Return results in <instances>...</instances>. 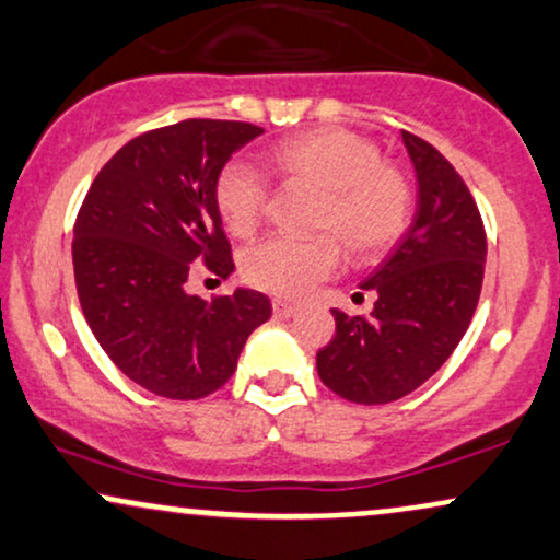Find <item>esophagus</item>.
<instances>
[{
  "instance_id": "1",
  "label": "esophagus",
  "mask_w": 560,
  "mask_h": 560,
  "mask_svg": "<svg viewBox=\"0 0 560 560\" xmlns=\"http://www.w3.org/2000/svg\"><path fill=\"white\" fill-rule=\"evenodd\" d=\"M298 313H300V307L292 305V302L273 300V315H279V318H294Z\"/></svg>"
}]
</instances>
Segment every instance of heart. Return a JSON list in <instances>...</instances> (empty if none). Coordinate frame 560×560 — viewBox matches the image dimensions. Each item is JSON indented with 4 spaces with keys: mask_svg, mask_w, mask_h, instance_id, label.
<instances>
[{
    "mask_svg": "<svg viewBox=\"0 0 560 560\" xmlns=\"http://www.w3.org/2000/svg\"><path fill=\"white\" fill-rule=\"evenodd\" d=\"M273 166L289 182L323 192L315 229L345 242L354 258H375L401 237L409 224L412 195L399 170L383 164L381 148L362 135L323 127L287 140L273 151ZM266 174L253 161L237 159L215 182V206L234 237L258 229L266 208ZM334 237H268L242 255L247 284L279 298H305L339 268Z\"/></svg>",
    "mask_w": 560,
    "mask_h": 560,
    "instance_id": "obj_1",
    "label": "heart"
}]
</instances>
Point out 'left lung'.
I'll return each instance as SVG.
<instances>
[{"instance_id": "obj_1", "label": "left lung", "mask_w": 560, "mask_h": 560, "mask_svg": "<svg viewBox=\"0 0 560 560\" xmlns=\"http://www.w3.org/2000/svg\"><path fill=\"white\" fill-rule=\"evenodd\" d=\"M417 179L412 224L362 281L375 294L370 315L331 310L336 336L315 365L334 394L388 404L420 388L467 334L480 300L485 229L464 179L433 145L401 132Z\"/></svg>"}]
</instances>
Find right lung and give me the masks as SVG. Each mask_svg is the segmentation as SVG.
<instances>
[{
	"mask_svg": "<svg viewBox=\"0 0 560 560\" xmlns=\"http://www.w3.org/2000/svg\"><path fill=\"white\" fill-rule=\"evenodd\" d=\"M250 122L185 119L130 140L93 179L75 221L80 307L127 378L164 399H203L237 370L271 300L237 287L208 302L187 294L195 262L234 271L215 206L226 161L258 138Z\"/></svg>",
	"mask_w": 560,
	"mask_h": 560,
	"instance_id": "right-lung-1",
	"label": "right lung"
}]
</instances>
